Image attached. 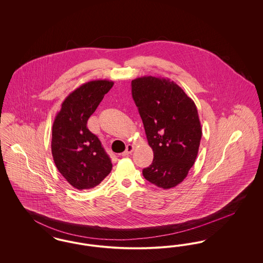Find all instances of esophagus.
<instances>
[{
  "instance_id": "34e87169",
  "label": "esophagus",
  "mask_w": 263,
  "mask_h": 263,
  "mask_svg": "<svg viewBox=\"0 0 263 263\" xmlns=\"http://www.w3.org/2000/svg\"><path fill=\"white\" fill-rule=\"evenodd\" d=\"M133 151H134V146H133V145H131V144H129V145H127V146H126L125 152L122 154V156H123V157H126V156H128L129 154H131Z\"/></svg>"
}]
</instances>
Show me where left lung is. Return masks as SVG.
<instances>
[{"mask_svg":"<svg viewBox=\"0 0 263 263\" xmlns=\"http://www.w3.org/2000/svg\"><path fill=\"white\" fill-rule=\"evenodd\" d=\"M131 86L154 152L153 163L143 175L158 187H175L187 176L198 155L202 130L196 105L170 79L144 76Z\"/></svg>","mask_w":263,"mask_h":263,"instance_id":"left-lung-1","label":"left lung"}]
</instances>
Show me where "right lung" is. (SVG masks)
I'll return each instance as SVG.
<instances>
[{"instance_id":"add662e5","label":"right lung","mask_w":263,"mask_h":263,"mask_svg":"<svg viewBox=\"0 0 263 263\" xmlns=\"http://www.w3.org/2000/svg\"><path fill=\"white\" fill-rule=\"evenodd\" d=\"M113 84L107 80L83 84L65 99L54 119L53 160L59 173L76 189L95 187L111 172L110 158L87 123Z\"/></svg>"}]
</instances>
